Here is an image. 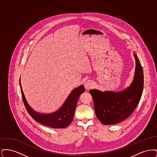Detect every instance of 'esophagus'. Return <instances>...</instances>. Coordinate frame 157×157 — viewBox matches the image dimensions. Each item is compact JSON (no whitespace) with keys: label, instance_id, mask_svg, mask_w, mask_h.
I'll use <instances>...</instances> for the list:
<instances>
[{"label":"esophagus","instance_id":"1","mask_svg":"<svg viewBox=\"0 0 157 157\" xmlns=\"http://www.w3.org/2000/svg\"><path fill=\"white\" fill-rule=\"evenodd\" d=\"M84 86L86 88V90H90L93 88L94 86V83L91 80H88L84 83Z\"/></svg>","mask_w":157,"mask_h":157}]
</instances>
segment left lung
<instances>
[{
	"label": "left lung",
	"instance_id": "obj_1",
	"mask_svg": "<svg viewBox=\"0 0 157 157\" xmlns=\"http://www.w3.org/2000/svg\"><path fill=\"white\" fill-rule=\"evenodd\" d=\"M134 57V78L130 86L117 92L90 90L96 115L104 125L117 124L127 119L134 112L141 99L144 88V74L140 60L135 53Z\"/></svg>",
	"mask_w": 157,
	"mask_h": 157
}]
</instances>
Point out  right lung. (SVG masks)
Returning a JSON list of instances; mask_svg holds the SVG:
<instances>
[{"label":"right lung","mask_w":157,"mask_h":157,"mask_svg":"<svg viewBox=\"0 0 157 157\" xmlns=\"http://www.w3.org/2000/svg\"><path fill=\"white\" fill-rule=\"evenodd\" d=\"M20 87L23 103L27 111L32 118L37 122L52 128H66L72 122L74 117L75 108L78 98L81 94L85 91L84 86L81 85L72 91L59 110L51 113L44 114L35 111L28 104L23 92L21 84V78Z\"/></svg>","instance_id":"right-lung-1"}]
</instances>
